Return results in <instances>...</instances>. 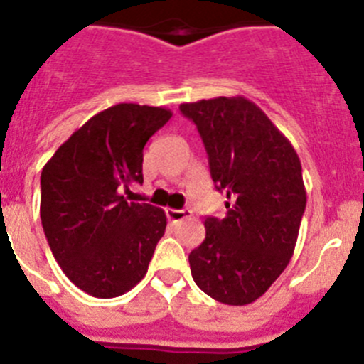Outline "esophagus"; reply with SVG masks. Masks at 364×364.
<instances>
[{"label": "esophagus", "instance_id": "obj_1", "mask_svg": "<svg viewBox=\"0 0 364 364\" xmlns=\"http://www.w3.org/2000/svg\"><path fill=\"white\" fill-rule=\"evenodd\" d=\"M166 215L169 220L178 222V220H184V218L191 217V210H167Z\"/></svg>", "mask_w": 364, "mask_h": 364}]
</instances>
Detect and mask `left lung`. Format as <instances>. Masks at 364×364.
I'll return each mask as SVG.
<instances>
[{
  "label": "left lung",
  "instance_id": "8db88e82",
  "mask_svg": "<svg viewBox=\"0 0 364 364\" xmlns=\"http://www.w3.org/2000/svg\"><path fill=\"white\" fill-rule=\"evenodd\" d=\"M197 125L211 178L226 191L224 218L205 217V239L189 253L193 281L215 301H257L294 255L306 208L294 146L262 109L244 96L180 105Z\"/></svg>",
  "mask_w": 364,
  "mask_h": 364
}]
</instances>
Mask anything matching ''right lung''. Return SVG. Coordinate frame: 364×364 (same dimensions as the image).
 I'll return each instance as SVG.
<instances>
[{
  "label": "right lung",
  "instance_id": "1",
  "mask_svg": "<svg viewBox=\"0 0 364 364\" xmlns=\"http://www.w3.org/2000/svg\"><path fill=\"white\" fill-rule=\"evenodd\" d=\"M173 112L118 104L98 112L58 147L41 171V226L70 282L98 299L142 281L166 231L160 208L124 197L142 184L144 146Z\"/></svg>",
  "mask_w": 364,
  "mask_h": 364
}]
</instances>
